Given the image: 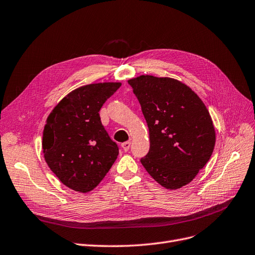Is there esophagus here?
I'll list each match as a JSON object with an SVG mask.
<instances>
[{
  "instance_id": "obj_1",
  "label": "esophagus",
  "mask_w": 255,
  "mask_h": 255,
  "mask_svg": "<svg viewBox=\"0 0 255 255\" xmlns=\"http://www.w3.org/2000/svg\"><path fill=\"white\" fill-rule=\"evenodd\" d=\"M130 145H131V141H130V140L125 141V142L122 143V148H123L124 151H128L129 148H130Z\"/></svg>"
}]
</instances>
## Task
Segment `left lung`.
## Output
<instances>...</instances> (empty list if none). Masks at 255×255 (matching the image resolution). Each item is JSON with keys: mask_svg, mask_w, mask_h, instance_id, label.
<instances>
[{"mask_svg": "<svg viewBox=\"0 0 255 255\" xmlns=\"http://www.w3.org/2000/svg\"><path fill=\"white\" fill-rule=\"evenodd\" d=\"M149 128L150 150L140 159L167 190L189 184L212 156L216 131L192 88L170 77L141 75L128 80Z\"/></svg>", "mask_w": 255, "mask_h": 255, "instance_id": "8db88e82", "label": "left lung"}]
</instances>
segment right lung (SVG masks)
I'll return each mask as SVG.
<instances>
[{"mask_svg": "<svg viewBox=\"0 0 255 255\" xmlns=\"http://www.w3.org/2000/svg\"><path fill=\"white\" fill-rule=\"evenodd\" d=\"M121 82L80 86L66 95L47 118L43 157L51 171L71 190L88 193L115 163L119 148L104 129L99 112Z\"/></svg>", "mask_w": 255, "mask_h": 255, "instance_id": "add662e5", "label": "right lung"}]
</instances>
